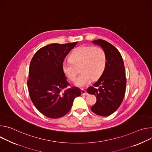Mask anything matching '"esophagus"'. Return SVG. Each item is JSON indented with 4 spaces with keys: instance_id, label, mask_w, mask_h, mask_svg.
Here are the masks:
<instances>
[{
    "instance_id": "34e87169",
    "label": "esophagus",
    "mask_w": 152,
    "mask_h": 152,
    "mask_svg": "<svg viewBox=\"0 0 152 152\" xmlns=\"http://www.w3.org/2000/svg\"><path fill=\"white\" fill-rule=\"evenodd\" d=\"M81 94H82L83 95H88V94L87 93V92H86L85 89H82L81 90Z\"/></svg>"
}]
</instances>
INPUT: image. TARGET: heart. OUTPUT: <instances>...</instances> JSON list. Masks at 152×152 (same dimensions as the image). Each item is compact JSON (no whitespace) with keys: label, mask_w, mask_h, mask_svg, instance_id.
<instances>
[{"label":"heart","mask_w":152,"mask_h":152,"mask_svg":"<svg viewBox=\"0 0 152 152\" xmlns=\"http://www.w3.org/2000/svg\"><path fill=\"white\" fill-rule=\"evenodd\" d=\"M69 61L62 64V71L65 77L74 81L78 72H80L76 85L84 86L92 80L98 79L104 72L107 58L104 49L98 46H80L75 48L69 57Z\"/></svg>","instance_id":"heart-1"}]
</instances>
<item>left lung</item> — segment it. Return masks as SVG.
<instances>
[{
    "mask_svg": "<svg viewBox=\"0 0 152 152\" xmlns=\"http://www.w3.org/2000/svg\"><path fill=\"white\" fill-rule=\"evenodd\" d=\"M92 42L103 48L107 62L103 75L88 88L87 92L96 98L92 111L98 115L106 116L118 109L124 99L126 87L124 64L119 50L112 44L102 39Z\"/></svg>",
    "mask_w": 152,
    "mask_h": 152,
    "instance_id": "left-lung-1",
    "label": "left lung"
}]
</instances>
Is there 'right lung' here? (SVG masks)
Here are the masks:
<instances>
[{"label":"right lung","mask_w":152,"mask_h":152,"mask_svg":"<svg viewBox=\"0 0 152 152\" xmlns=\"http://www.w3.org/2000/svg\"><path fill=\"white\" fill-rule=\"evenodd\" d=\"M77 43L48 45L31 59L27 81L29 96L39 111L50 118L68 113L74 99L81 94L79 88L70 86L62 71L64 59Z\"/></svg>","instance_id":"right-lung-1"}]
</instances>
